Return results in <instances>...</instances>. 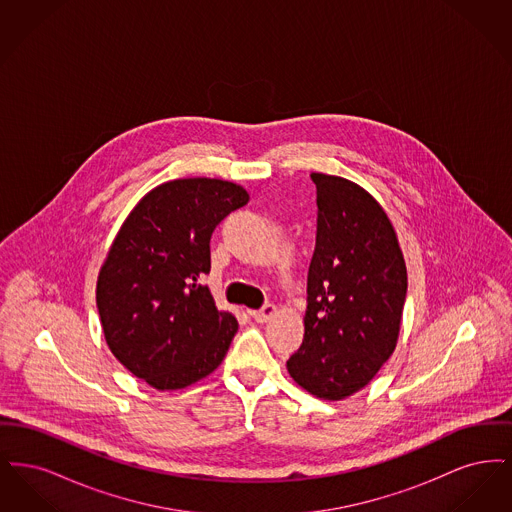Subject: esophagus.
<instances>
[{"mask_svg": "<svg viewBox=\"0 0 512 512\" xmlns=\"http://www.w3.org/2000/svg\"><path fill=\"white\" fill-rule=\"evenodd\" d=\"M249 315L255 318L257 322H268L270 318L276 315V307H274V305H270V303H267V305H265V307H261L259 311H249Z\"/></svg>", "mask_w": 512, "mask_h": 512, "instance_id": "esophagus-1", "label": "esophagus"}]
</instances>
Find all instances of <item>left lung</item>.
<instances>
[{
	"instance_id": "1",
	"label": "left lung",
	"mask_w": 512,
	"mask_h": 512,
	"mask_svg": "<svg viewBox=\"0 0 512 512\" xmlns=\"http://www.w3.org/2000/svg\"><path fill=\"white\" fill-rule=\"evenodd\" d=\"M317 244L307 276L305 336L288 359L303 390L340 401L390 359L407 297V267L386 211L351 180L322 172Z\"/></svg>"
}]
</instances>
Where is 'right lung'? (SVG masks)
Listing matches in <instances>:
<instances>
[{
    "mask_svg": "<svg viewBox=\"0 0 512 512\" xmlns=\"http://www.w3.org/2000/svg\"><path fill=\"white\" fill-rule=\"evenodd\" d=\"M247 201L234 182L180 178L153 188L122 222L96 301L111 353L151 388L182 390L209 376L238 332L201 280L213 230Z\"/></svg>",
    "mask_w": 512,
    "mask_h": 512,
    "instance_id": "1",
    "label": "right lung"
}]
</instances>
